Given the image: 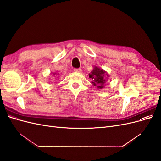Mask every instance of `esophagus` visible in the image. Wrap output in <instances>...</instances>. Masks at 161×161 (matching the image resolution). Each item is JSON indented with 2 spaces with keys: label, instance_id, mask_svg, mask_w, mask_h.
Wrapping results in <instances>:
<instances>
[{
  "label": "esophagus",
  "instance_id": "34e87169",
  "mask_svg": "<svg viewBox=\"0 0 161 161\" xmlns=\"http://www.w3.org/2000/svg\"><path fill=\"white\" fill-rule=\"evenodd\" d=\"M74 71L77 73H80V72H81L82 70H81V69H74Z\"/></svg>",
  "mask_w": 161,
  "mask_h": 161
}]
</instances>
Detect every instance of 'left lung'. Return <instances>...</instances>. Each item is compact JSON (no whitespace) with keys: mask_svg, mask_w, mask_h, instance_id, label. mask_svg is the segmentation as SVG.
Instances as JSON below:
<instances>
[{"mask_svg":"<svg viewBox=\"0 0 161 161\" xmlns=\"http://www.w3.org/2000/svg\"><path fill=\"white\" fill-rule=\"evenodd\" d=\"M89 78L92 79L91 83L98 89H102L105 87V84L109 77L108 72L100 69L98 66H94L93 69L89 73Z\"/></svg>","mask_w":161,"mask_h":161,"instance_id":"1","label":"left lung"}]
</instances>
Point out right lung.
Wrapping results in <instances>:
<instances>
[{"instance_id": "right-lung-1", "label": "right lung", "mask_w": 161, "mask_h": 161, "mask_svg": "<svg viewBox=\"0 0 161 161\" xmlns=\"http://www.w3.org/2000/svg\"><path fill=\"white\" fill-rule=\"evenodd\" d=\"M52 74H53V75H59V73H58V72H53V73H52Z\"/></svg>"}]
</instances>
